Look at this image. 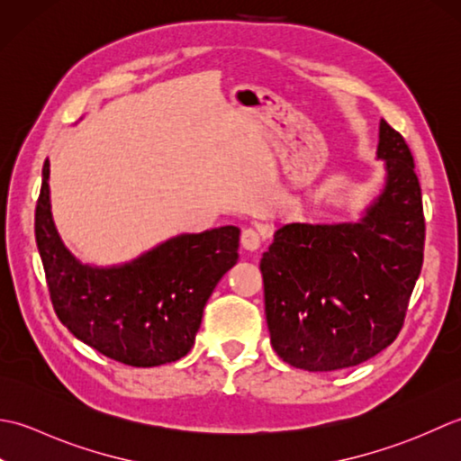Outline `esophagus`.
Returning <instances> with one entry per match:
<instances>
[{
  "label": "esophagus",
  "mask_w": 461,
  "mask_h": 461,
  "mask_svg": "<svg viewBox=\"0 0 461 461\" xmlns=\"http://www.w3.org/2000/svg\"><path fill=\"white\" fill-rule=\"evenodd\" d=\"M240 242L247 250H258L262 247V242H265V234H262L258 229L249 227V229L242 230Z\"/></svg>",
  "instance_id": "esophagus-1"
}]
</instances>
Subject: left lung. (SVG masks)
<instances>
[{
    "label": "left lung",
    "mask_w": 461,
    "mask_h": 461,
    "mask_svg": "<svg viewBox=\"0 0 461 461\" xmlns=\"http://www.w3.org/2000/svg\"><path fill=\"white\" fill-rule=\"evenodd\" d=\"M386 185L358 222H290L262 255L270 344L308 372L350 368L402 330L424 262V206L406 140L380 121Z\"/></svg>",
    "instance_id": "left-lung-1"
}]
</instances>
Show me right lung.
Returning a JSON list of instances; mask_svg holds the SVG:
<instances>
[{
	"mask_svg": "<svg viewBox=\"0 0 461 461\" xmlns=\"http://www.w3.org/2000/svg\"><path fill=\"white\" fill-rule=\"evenodd\" d=\"M35 206V240L53 310L103 356L151 368L189 354L214 286L239 260L240 229L178 234L117 267L83 265L51 217L50 161Z\"/></svg>",
	"mask_w": 461,
	"mask_h": 461,
	"instance_id": "right-lung-1",
	"label": "right lung"
}]
</instances>
